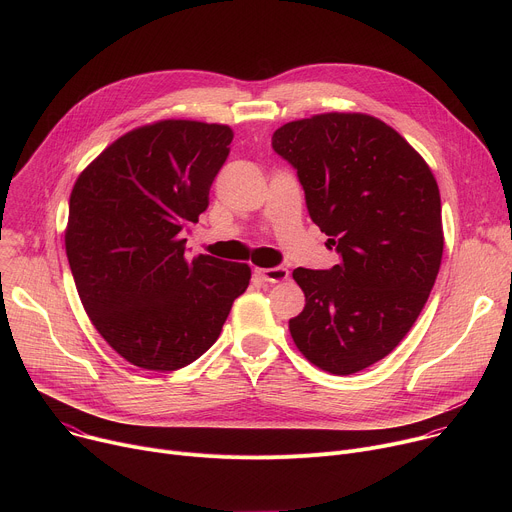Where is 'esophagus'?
<instances>
[{
	"label": "esophagus",
	"mask_w": 512,
	"mask_h": 512,
	"mask_svg": "<svg viewBox=\"0 0 512 512\" xmlns=\"http://www.w3.org/2000/svg\"><path fill=\"white\" fill-rule=\"evenodd\" d=\"M255 273L261 277V279H265V281H269V283H279V281H285L287 277H289V271L285 269V267H265V269H261V267H255Z\"/></svg>",
	"instance_id": "34e87169"
}]
</instances>
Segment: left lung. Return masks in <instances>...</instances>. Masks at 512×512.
<instances>
[{"mask_svg":"<svg viewBox=\"0 0 512 512\" xmlns=\"http://www.w3.org/2000/svg\"><path fill=\"white\" fill-rule=\"evenodd\" d=\"M271 145L340 255L332 269H294L306 306L291 338L322 371L358 373L405 338L429 298L444 253L440 188L393 127L364 113L285 123Z\"/></svg>","mask_w":512,"mask_h":512,"instance_id":"8db88e82","label":"left lung"}]
</instances>
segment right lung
I'll return each instance as SVG.
<instances>
[{"label": "right lung", "instance_id": "right-lung-1", "mask_svg": "<svg viewBox=\"0 0 512 512\" xmlns=\"http://www.w3.org/2000/svg\"><path fill=\"white\" fill-rule=\"evenodd\" d=\"M231 141L229 125H143L113 141L70 192L64 245L81 302L139 369L178 371L202 356L249 285L245 263L184 257L182 231L206 210Z\"/></svg>", "mask_w": 512, "mask_h": 512}]
</instances>
